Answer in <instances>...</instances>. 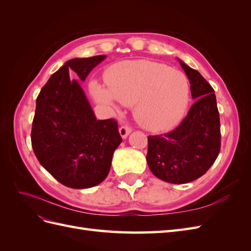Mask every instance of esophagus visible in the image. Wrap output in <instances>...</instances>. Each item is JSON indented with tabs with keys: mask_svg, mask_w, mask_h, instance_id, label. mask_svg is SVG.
Returning <instances> with one entry per match:
<instances>
[{
	"mask_svg": "<svg viewBox=\"0 0 251 251\" xmlns=\"http://www.w3.org/2000/svg\"><path fill=\"white\" fill-rule=\"evenodd\" d=\"M132 132V128L130 126H123L119 127V134L121 136V138L123 139H126L128 135H130V133Z\"/></svg>",
	"mask_w": 251,
	"mask_h": 251,
	"instance_id": "1",
	"label": "esophagus"
}]
</instances>
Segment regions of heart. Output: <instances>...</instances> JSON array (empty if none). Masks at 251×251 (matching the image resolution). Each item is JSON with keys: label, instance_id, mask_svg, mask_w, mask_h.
<instances>
[{"label": "heart", "instance_id": "heart-1", "mask_svg": "<svg viewBox=\"0 0 251 251\" xmlns=\"http://www.w3.org/2000/svg\"><path fill=\"white\" fill-rule=\"evenodd\" d=\"M107 87L91 82L95 100L133 105V115L144 130L162 132L179 124L187 111L191 86L186 75L147 59L123 60L104 73Z\"/></svg>", "mask_w": 251, "mask_h": 251}]
</instances>
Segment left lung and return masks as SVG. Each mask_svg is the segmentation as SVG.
<instances>
[{"mask_svg":"<svg viewBox=\"0 0 251 251\" xmlns=\"http://www.w3.org/2000/svg\"><path fill=\"white\" fill-rule=\"evenodd\" d=\"M177 59L196 101L177 128L149 136L147 161L157 178L183 184L200 178L214 164L221 148V133L214 89L198 71Z\"/></svg>","mask_w":251,"mask_h":251,"instance_id":"obj_1","label":"left lung"}]
</instances>
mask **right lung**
<instances>
[{
  "label": "right lung",
  "mask_w": 251,
  "mask_h": 251,
  "mask_svg": "<svg viewBox=\"0 0 251 251\" xmlns=\"http://www.w3.org/2000/svg\"><path fill=\"white\" fill-rule=\"evenodd\" d=\"M107 55L72 58L53 73L36 98L31 143L37 160L58 182L90 188L107 178L123 141L114 119L97 120L81 81Z\"/></svg>",
  "instance_id": "1"
}]
</instances>
